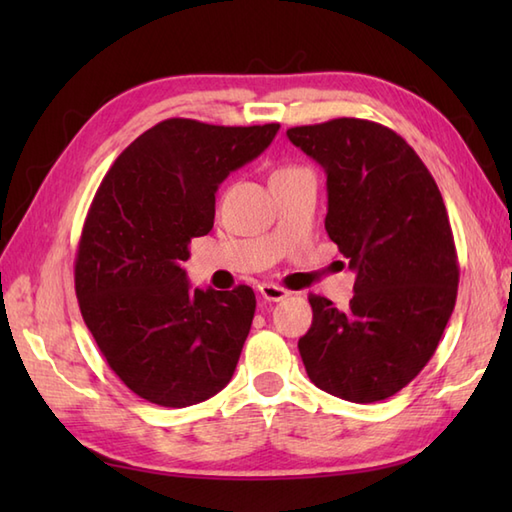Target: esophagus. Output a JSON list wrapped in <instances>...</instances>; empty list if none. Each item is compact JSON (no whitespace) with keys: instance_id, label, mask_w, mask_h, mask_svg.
Segmentation results:
<instances>
[{"instance_id":"esophagus-1","label":"esophagus","mask_w":512,"mask_h":512,"mask_svg":"<svg viewBox=\"0 0 512 512\" xmlns=\"http://www.w3.org/2000/svg\"><path fill=\"white\" fill-rule=\"evenodd\" d=\"M259 292H262V297L266 301H281L290 295L286 288L275 286V284H259Z\"/></svg>"}]
</instances>
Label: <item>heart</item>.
<instances>
[{"mask_svg": "<svg viewBox=\"0 0 512 512\" xmlns=\"http://www.w3.org/2000/svg\"><path fill=\"white\" fill-rule=\"evenodd\" d=\"M290 169H295V167H281V169H277L275 173H284V171H290ZM275 173H273V176H275Z\"/></svg>", "mask_w": 512, "mask_h": 512, "instance_id": "1", "label": "heart"}]
</instances>
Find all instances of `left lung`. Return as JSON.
Instances as JSON below:
<instances>
[{
  "mask_svg": "<svg viewBox=\"0 0 512 512\" xmlns=\"http://www.w3.org/2000/svg\"><path fill=\"white\" fill-rule=\"evenodd\" d=\"M286 134L325 169V231L356 273L345 310L308 297L303 365L332 396L385 400L429 363L455 308L460 266L447 206L429 169L394 129L334 118Z\"/></svg>",
  "mask_w": 512,
  "mask_h": 512,
  "instance_id": "1",
  "label": "left lung"
}]
</instances>
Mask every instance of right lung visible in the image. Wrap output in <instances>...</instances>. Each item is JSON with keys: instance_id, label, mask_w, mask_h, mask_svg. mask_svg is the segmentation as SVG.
Wrapping results in <instances>:
<instances>
[{"instance_id": "1", "label": "right lung", "mask_w": 512, "mask_h": 512, "mask_svg": "<svg viewBox=\"0 0 512 512\" xmlns=\"http://www.w3.org/2000/svg\"><path fill=\"white\" fill-rule=\"evenodd\" d=\"M277 132L279 123L167 118L116 158L94 195L76 250V299L107 365L154 405H198L233 378L255 292L191 290L182 262L191 239L213 228L217 187Z\"/></svg>"}]
</instances>
